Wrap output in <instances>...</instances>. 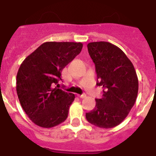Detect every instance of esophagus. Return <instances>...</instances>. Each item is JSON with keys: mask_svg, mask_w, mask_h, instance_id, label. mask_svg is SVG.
Here are the masks:
<instances>
[{"mask_svg": "<svg viewBox=\"0 0 156 156\" xmlns=\"http://www.w3.org/2000/svg\"><path fill=\"white\" fill-rule=\"evenodd\" d=\"M86 94H78V97L80 98H86Z\"/></svg>", "mask_w": 156, "mask_h": 156, "instance_id": "obj_1", "label": "esophagus"}]
</instances>
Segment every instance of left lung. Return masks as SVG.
<instances>
[{
	"label": "left lung",
	"instance_id": "1",
	"mask_svg": "<svg viewBox=\"0 0 156 156\" xmlns=\"http://www.w3.org/2000/svg\"><path fill=\"white\" fill-rule=\"evenodd\" d=\"M95 65L97 85L103 87L101 98L86 113L87 120L101 128H112L121 123L134 105L138 79L133 64L120 48L105 41L87 44Z\"/></svg>",
	"mask_w": 156,
	"mask_h": 156
}]
</instances>
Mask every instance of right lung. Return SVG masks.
<instances>
[{"label":"right lung","instance_id":"1","mask_svg":"<svg viewBox=\"0 0 156 156\" xmlns=\"http://www.w3.org/2000/svg\"><path fill=\"white\" fill-rule=\"evenodd\" d=\"M82 48V43H44L19 67L18 98L25 112L37 126L51 128L67 119L75 95L53 87L62 80V69Z\"/></svg>","mask_w":156,"mask_h":156}]
</instances>
